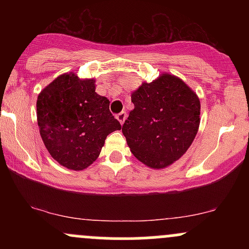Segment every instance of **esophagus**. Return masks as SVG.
<instances>
[{
    "label": "esophagus",
    "instance_id": "1",
    "mask_svg": "<svg viewBox=\"0 0 249 249\" xmlns=\"http://www.w3.org/2000/svg\"><path fill=\"white\" fill-rule=\"evenodd\" d=\"M116 118L118 119V122L121 123V124H123V123L125 122V119H126V112H125V111H122L121 113H118V115L116 116Z\"/></svg>",
    "mask_w": 249,
    "mask_h": 249
}]
</instances>
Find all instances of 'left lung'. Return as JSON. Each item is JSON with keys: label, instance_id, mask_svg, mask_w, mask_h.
Here are the masks:
<instances>
[{"label": "left lung", "instance_id": "left-lung-1", "mask_svg": "<svg viewBox=\"0 0 249 249\" xmlns=\"http://www.w3.org/2000/svg\"><path fill=\"white\" fill-rule=\"evenodd\" d=\"M134 108L122 126L131 152L153 170L181 158L198 133L200 99L179 77L164 72L131 93Z\"/></svg>", "mask_w": 249, "mask_h": 249}]
</instances>
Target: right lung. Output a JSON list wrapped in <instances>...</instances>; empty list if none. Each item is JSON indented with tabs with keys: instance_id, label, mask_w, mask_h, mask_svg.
<instances>
[{
	"instance_id": "right-lung-1",
	"label": "right lung",
	"mask_w": 249,
	"mask_h": 249,
	"mask_svg": "<svg viewBox=\"0 0 249 249\" xmlns=\"http://www.w3.org/2000/svg\"><path fill=\"white\" fill-rule=\"evenodd\" d=\"M110 101L96 92L95 78L63 73L37 97V124L50 156L62 166L82 171L98 158L107 137L121 130Z\"/></svg>"
}]
</instances>
